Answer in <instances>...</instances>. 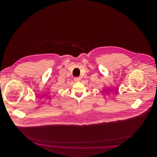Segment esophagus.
<instances>
[{
  "instance_id": "esophagus-1",
  "label": "esophagus",
  "mask_w": 157,
  "mask_h": 157,
  "mask_svg": "<svg viewBox=\"0 0 157 157\" xmlns=\"http://www.w3.org/2000/svg\"><path fill=\"white\" fill-rule=\"evenodd\" d=\"M74 81L76 82H79L81 81V78L79 77H75L74 78Z\"/></svg>"
}]
</instances>
